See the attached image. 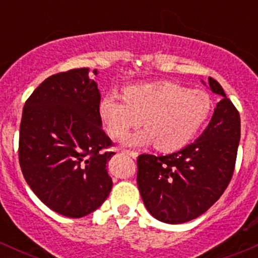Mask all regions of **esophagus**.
Here are the masks:
<instances>
[{
    "label": "esophagus",
    "mask_w": 258,
    "mask_h": 258,
    "mask_svg": "<svg viewBox=\"0 0 258 258\" xmlns=\"http://www.w3.org/2000/svg\"><path fill=\"white\" fill-rule=\"evenodd\" d=\"M122 152L126 153V155H128L130 157H132V158H136L137 156H139V153L135 152V151H131V150H123Z\"/></svg>",
    "instance_id": "1"
}]
</instances>
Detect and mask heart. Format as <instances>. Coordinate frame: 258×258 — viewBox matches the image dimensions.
Instances as JSON below:
<instances>
[{"mask_svg":"<svg viewBox=\"0 0 258 258\" xmlns=\"http://www.w3.org/2000/svg\"><path fill=\"white\" fill-rule=\"evenodd\" d=\"M212 102L201 90L170 81L130 86L123 97L110 93L98 106L110 136L119 139L140 123L146 127L124 140L128 146L155 144L163 152L184 147L209 119Z\"/></svg>","mask_w":258,"mask_h":258,"instance_id":"heart-1","label":"heart"}]
</instances>
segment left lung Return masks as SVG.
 <instances>
[{
    "label": "left lung",
    "instance_id": "left-lung-1",
    "mask_svg": "<svg viewBox=\"0 0 258 258\" xmlns=\"http://www.w3.org/2000/svg\"><path fill=\"white\" fill-rule=\"evenodd\" d=\"M209 86L221 101L201 136L171 155L137 158L140 194L148 212L161 222L176 225L201 216L232 178L241 137L240 113L217 81L209 77Z\"/></svg>",
    "mask_w": 258,
    "mask_h": 258
}]
</instances>
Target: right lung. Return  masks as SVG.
I'll return each mask as SVG.
<instances>
[{"mask_svg": "<svg viewBox=\"0 0 258 258\" xmlns=\"http://www.w3.org/2000/svg\"><path fill=\"white\" fill-rule=\"evenodd\" d=\"M88 72L46 79L26 101L20 126L26 182L46 206L72 218L97 210L112 188L107 162L114 152L106 151L112 141L102 130L101 93Z\"/></svg>", "mask_w": 258, "mask_h": 258, "instance_id": "right-lung-1", "label": "right lung"}]
</instances>
